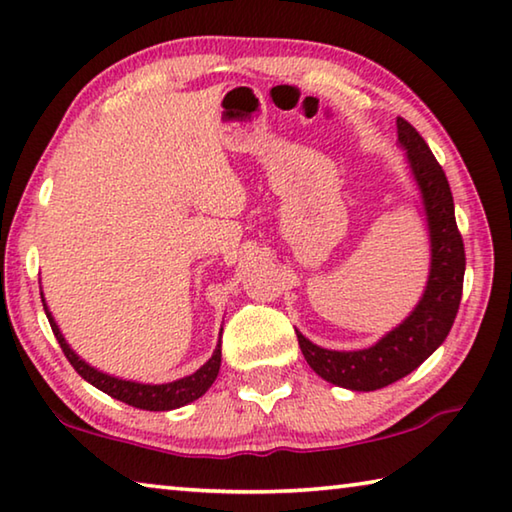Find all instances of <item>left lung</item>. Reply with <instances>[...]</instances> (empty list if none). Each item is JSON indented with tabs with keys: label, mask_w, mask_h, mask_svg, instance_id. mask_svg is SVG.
I'll return each mask as SVG.
<instances>
[{
	"label": "left lung",
	"mask_w": 512,
	"mask_h": 512,
	"mask_svg": "<svg viewBox=\"0 0 512 512\" xmlns=\"http://www.w3.org/2000/svg\"><path fill=\"white\" fill-rule=\"evenodd\" d=\"M397 142L406 149L429 225L431 268L420 302L404 323L366 350H325L296 329L311 370L329 384L350 391H377L418 368L447 339L463 296L465 248L445 171L422 135L402 117H397Z\"/></svg>",
	"instance_id": "left-lung-1"
}]
</instances>
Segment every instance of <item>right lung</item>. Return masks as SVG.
<instances>
[{"label": "right lung", "mask_w": 512, "mask_h": 512, "mask_svg": "<svg viewBox=\"0 0 512 512\" xmlns=\"http://www.w3.org/2000/svg\"><path fill=\"white\" fill-rule=\"evenodd\" d=\"M40 298H42V293H40ZM42 305H45V298H42ZM45 314L49 318L51 332H54L56 341L60 343V348H63L65 357L69 363H72L74 370L79 372L85 381H90L92 386H97L99 391L108 393L110 397H115V400H119V402H126L128 406H135V409H144V411L180 409V406H185L189 402L198 400L201 395H205L207 388L214 384L216 375H219L221 341H219V345H216V350L210 357V361L203 363V366L198 368L194 375L169 381V384H140V381H126V379L106 375V372H101L97 368H92L90 363H85L79 354L69 348L67 341L63 339V334H60L54 316L49 314L47 305H45Z\"/></svg>", "instance_id": "add662e5"}]
</instances>
